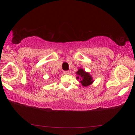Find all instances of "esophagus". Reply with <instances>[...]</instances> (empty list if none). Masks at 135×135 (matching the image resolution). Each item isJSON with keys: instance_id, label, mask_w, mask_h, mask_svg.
<instances>
[{"instance_id": "34e87169", "label": "esophagus", "mask_w": 135, "mask_h": 135, "mask_svg": "<svg viewBox=\"0 0 135 135\" xmlns=\"http://www.w3.org/2000/svg\"><path fill=\"white\" fill-rule=\"evenodd\" d=\"M63 73H64V74H65V75H67V74H69V71H64Z\"/></svg>"}]
</instances>
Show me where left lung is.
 <instances>
[{"instance_id":"left-lung-1","label":"left lung","mask_w":135,"mask_h":135,"mask_svg":"<svg viewBox=\"0 0 135 135\" xmlns=\"http://www.w3.org/2000/svg\"><path fill=\"white\" fill-rule=\"evenodd\" d=\"M75 73L78 75L76 79L80 80L79 82L83 87H87L93 83L94 80L92 75L88 72L84 70L83 69H79Z\"/></svg>"}]
</instances>
